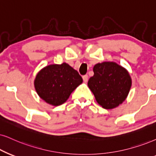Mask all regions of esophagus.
Segmentation results:
<instances>
[{
    "label": "esophagus",
    "instance_id": "34e87169",
    "mask_svg": "<svg viewBox=\"0 0 156 156\" xmlns=\"http://www.w3.org/2000/svg\"><path fill=\"white\" fill-rule=\"evenodd\" d=\"M83 80L84 82H87L88 80V75H85V76H83Z\"/></svg>",
    "mask_w": 156,
    "mask_h": 156
}]
</instances>
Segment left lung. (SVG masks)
<instances>
[{
    "instance_id": "1",
    "label": "left lung",
    "mask_w": 156,
    "mask_h": 156,
    "mask_svg": "<svg viewBox=\"0 0 156 156\" xmlns=\"http://www.w3.org/2000/svg\"><path fill=\"white\" fill-rule=\"evenodd\" d=\"M94 75L88 86L96 101L104 109L117 107L127 98L132 80L125 68L114 62H104L94 66Z\"/></svg>"
}]
</instances>
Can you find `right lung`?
I'll use <instances>...</instances> for the list:
<instances>
[{"instance_id": "add662e5", "label": "right lung", "mask_w": 156, "mask_h": 156, "mask_svg": "<svg viewBox=\"0 0 156 156\" xmlns=\"http://www.w3.org/2000/svg\"><path fill=\"white\" fill-rule=\"evenodd\" d=\"M82 82L78 71L63 62L42 68L37 75L34 87L39 97L45 102L59 106L68 100L71 93Z\"/></svg>"}]
</instances>
